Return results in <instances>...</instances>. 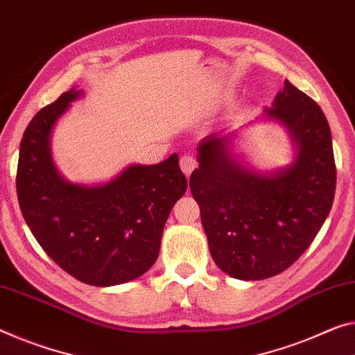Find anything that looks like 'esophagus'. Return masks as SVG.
Here are the masks:
<instances>
[{
	"label": "esophagus",
	"mask_w": 355,
	"mask_h": 355,
	"mask_svg": "<svg viewBox=\"0 0 355 355\" xmlns=\"http://www.w3.org/2000/svg\"><path fill=\"white\" fill-rule=\"evenodd\" d=\"M179 165H181V170L185 174V176H190L192 171L196 168V159L193 155H184L181 162H179Z\"/></svg>",
	"instance_id": "obj_1"
}]
</instances>
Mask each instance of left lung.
Wrapping results in <instances>:
<instances>
[{
    "instance_id": "1",
    "label": "left lung",
    "mask_w": 355,
    "mask_h": 355,
    "mask_svg": "<svg viewBox=\"0 0 355 355\" xmlns=\"http://www.w3.org/2000/svg\"><path fill=\"white\" fill-rule=\"evenodd\" d=\"M263 112L297 144L292 166L255 173L232 155V133H214L198 144L200 168L190 176L212 259L244 281L266 279L295 263L324 225L336 187L331 133L318 103L286 80Z\"/></svg>"
}]
</instances>
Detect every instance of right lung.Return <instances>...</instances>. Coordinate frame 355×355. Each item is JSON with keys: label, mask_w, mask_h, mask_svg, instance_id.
Instances as JSON below:
<instances>
[{"label": "right lung", "mask_w": 355, "mask_h": 355, "mask_svg": "<svg viewBox=\"0 0 355 355\" xmlns=\"http://www.w3.org/2000/svg\"><path fill=\"white\" fill-rule=\"evenodd\" d=\"M71 89L42 107L20 143L17 196L33 236L60 268L90 286L133 281L159 257L163 227L187 179L176 154L157 165H132L111 182L71 184L51 155V133L71 101Z\"/></svg>", "instance_id": "add662e5"}]
</instances>
